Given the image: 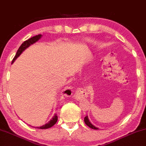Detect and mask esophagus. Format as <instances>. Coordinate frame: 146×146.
<instances>
[{"mask_svg":"<svg viewBox=\"0 0 146 146\" xmlns=\"http://www.w3.org/2000/svg\"><path fill=\"white\" fill-rule=\"evenodd\" d=\"M67 91H69V92H71V91H70V90H69V88H68V90H67Z\"/></svg>","mask_w":146,"mask_h":146,"instance_id":"esophagus-1","label":"esophagus"}]
</instances>
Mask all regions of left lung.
I'll return each instance as SVG.
<instances>
[{
    "mask_svg": "<svg viewBox=\"0 0 146 146\" xmlns=\"http://www.w3.org/2000/svg\"><path fill=\"white\" fill-rule=\"evenodd\" d=\"M84 122H85V124H86L88 127H89L90 128H91L93 129H98V128H97V127H95L94 125H93V124L90 122L89 119H88V116H86L85 117H84Z\"/></svg>",
    "mask_w": 146,
    "mask_h": 146,
    "instance_id": "8db88e82",
    "label": "left lung"
}]
</instances>
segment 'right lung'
<instances>
[{"mask_svg":"<svg viewBox=\"0 0 146 146\" xmlns=\"http://www.w3.org/2000/svg\"><path fill=\"white\" fill-rule=\"evenodd\" d=\"M41 36H42L41 34H38V35H36V36H33V37H31V38H29L28 40H25L24 43H22V44L21 45L20 47H19V49L17 50L15 56V58H13V61H12V64L15 62V60L17 59V58L21 55V54H22V52H23L25 49L27 48L29 46H30L31 44H33V43H36V41H38V40H39L40 38H41ZM57 121H58V116H57V115L55 114V115L52 117V118L48 122L46 123V124L43 125L42 127H37V128L40 129H46L50 128V127H52L54 124H55V123L57 122Z\"/></svg>","mask_w":146,"mask_h":146,"instance_id":"1","label":"right lung"}]
</instances>
